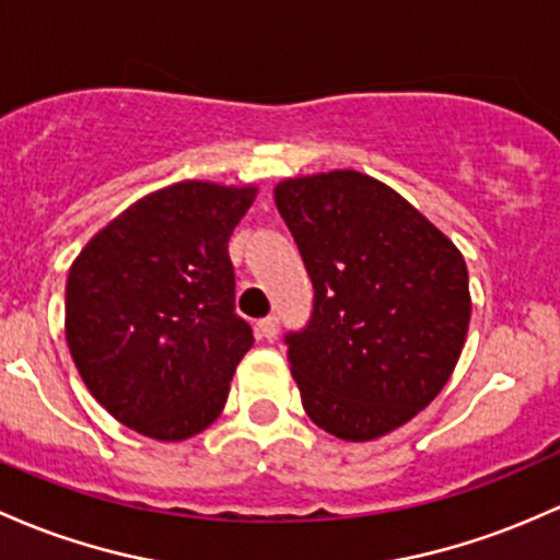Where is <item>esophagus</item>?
<instances>
[{
  "instance_id": "34e87169",
  "label": "esophagus",
  "mask_w": 560,
  "mask_h": 560,
  "mask_svg": "<svg viewBox=\"0 0 560 560\" xmlns=\"http://www.w3.org/2000/svg\"><path fill=\"white\" fill-rule=\"evenodd\" d=\"M276 331H279V318L276 316H268L262 318V322H257V335L266 337V340H273Z\"/></svg>"
}]
</instances>
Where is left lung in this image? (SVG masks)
Here are the masks:
<instances>
[{
  "instance_id": "left-lung-1",
  "label": "left lung",
  "mask_w": 560,
  "mask_h": 560,
  "mask_svg": "<svg viewBox=\"0 0 560 560\" xmlns=\"http://www.w3.org/2000/svg\"><path fill=\"white\" fill-rule=\"evenodd\" d=\"M273 199L316 290L311 324L287 337L305 415L342 441L407 425L465 348L472 303L463 252L359 170L284 177Z\"/></svg>"
}]
</instances>
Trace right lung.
<instances>
[{"label":"right lung","mask_w":560,"mask_h":560,"mask_svg":"<svg viewBox=\"0 0 560 560\" xmlns=\"http://www.w3.org/2000/svg\"><path fill=\"white\" fill-rule=\"evenodd\" d=\"M257 186L180 180L84 244L66 281V342L95 401L156 441L210 428L229 401L249 324L233 305L229 238Z\"/></svg>","instance_id":"right-lung-1"}]
</instances>
